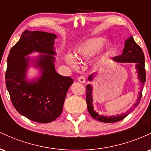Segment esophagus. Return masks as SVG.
<instances>
[{
  "mask_svg": "<svg viewBox=\"0 0 151 151\" xmlns=\"http://www.w3.org/2000/svg\"><path fill=\"white\" fill-rule=\"evenodd\" d=\"M78 81H79V82H81V83H85L86 78L84 77V76H81V77H79V79H78Z\"/></svg>",
  "mask_w": 151,
  "mask_h": 151,
  "instance_id": "1",
  "label": "esophagus"
}]
</instances>
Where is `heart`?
Listing matches in <instances>:
<instances>
[{"instance_id": "heart-1", "label": "heart", "mask_w": 151, "mask_h": 151, "mask_svg": "<svg viewBox=\"0 0 151 151\" xmlns=\"http://www.w3.org/2000/svg\"><path fill=\"white\" fill-rule=\"evenodd\" d=\"M106 42V38L101 37H91L82 42L74 49L73 55L67 54L64 56L65 62L72 69L77 68V61H88L93 58L96 53L99 55V59L102 60L104 57L111 52L112 44Z\"/></svg>"}]
</instances>
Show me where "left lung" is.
Instances as JSON below:
<instances>
[{
	"instance_id": "left-lung-1",
	"label": "left lung",
	"mask_w": 151,
	"mask_h": 151,
	"mask_svg": "<svg viewBox=\"0 0 151 151\" xmlns=\"http://www.w3.org/2000/svg\"><path fill=\"white\" fill-rule=\"evenodd\" d=\"M112 60L116 62L119 63H135V69L136 70L137 77H138V81L141 84L140 91L138 93V96L137 97L136 103L133 104V108L128 110L126 113L121 114L120 115L118 114L116 116H104L99 114L94 110L93 105V86L91 84H89L86 86V104H87V109L89 111L90 115L94 119L101 122L104 123H115L119 121L124 118H126L134 110L135 108L139 104L140 101L142 96V91H143V85L145 84L146 74H145V57L143 52L137 43L133 40V36H130L128 39L126 40L125 44H124V48L123 50V52L121 55L117 57H114L112 58ZM96 72L91 74L88 77V80L92 81L94 78L96 77Z\"/></svg>"
}]
</instances>
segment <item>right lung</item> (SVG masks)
<instances>
[{
    "mask_svg": "<svg viewBox=\"0 0 151 151\" xmlns=\"http://www.w3.org/2000/svg\"><path fill=\"white\" fill-rule=\"evenodd\" d=\"M55 34L25 30L10 50L7 59L6 84L13 106L22 116L38 123H50L61 114L69 88L74 79L58 74ZM34 52L37 56H29ZM38 70L33 78L30 67Z\"/></svg>",
    "mask_w": 151,
    "mask_h": 151,
    "instance_id": "1",
    "label": "right lung"
}]
</instances>
